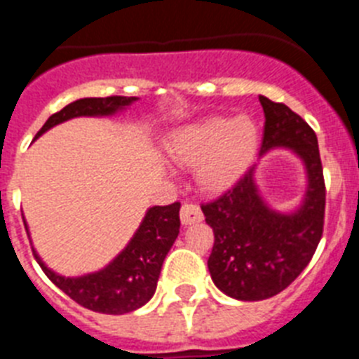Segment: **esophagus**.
Segmentation results:
<instances>
[{"mask_svg": "<svg viewBox=\"0 0 359 359\" xmlns=\"http://www.w3.org/2000/svg\"><path fill=\"white\" fill-rule=\"evenodd\" d=\"M180 217H182L183 224H194V223H199V221H203V212L196 203L187 201L183 203Z\"/></svg>", "mask_w": 359, "mask_h": 359, "instance_id": "34e87169", "label": "esophagus"}]
</instances>
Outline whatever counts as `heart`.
<instances>
[{"label":"heart","instance_id":"obj_1","mask_svg":"<svg viewBox=\"0 0 359 359\" xmlns=\"http://www.w3.org/2000/svg\"><path fill=\"white\" fill-rule=\"evenodd\" d=\"M259 147V131L248 116H210L183 126L170 136L167 151L174 161L196 165L203 189L219 192L236 183Z\"/></svg>","mask_w":359,"mask_h":359}]
</instances>
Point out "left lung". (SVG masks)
<instances>
[{
	"instance_id": "obj_1",
	"label": "left lung",
	"mask_w": 359,
	"mask_h": 359,
	"mask_svg": "<svg viewBox=\"0 0 359 359\" xmlns=\"http://www.w3.org/2000/svg\"><path fill=\"white\" fill-rule=\"evenodd\" d=\"M259 100L266 116L259 152L293 149L306 165L307 190L297 212L278 214L259 196L252 167L230 190L201 205L215 237L208 257L212 280L224 294L244 302L275 297L302 273L322 239L325 217V182L315 131L286 104L266 97Z\"/></svg>"
}]
</instances>
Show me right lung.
Listing matches in <instances>:
<instances>
[{"label": "right lung", "instance_id": "right-lung-1", "mask_svg": "<svg viewBox=\"0 0 359 359\" xmlns=\"http://www.w3.org/2000/svg\"><path fill=\"white\" fill-rule=\"evenodd\" d=\"M135 100L138 98L120 97V95L75 100L62 107L61 111L53 113L39 129L36 138L57 123L66 122L69 118L113 115ZM180 207L182 205L176 201L167 207L149 208L131 243L115 261L97 273L79 278L61 277L46 268L36 252L34 255L46 277L79 306L95 311V313H104V315L131 313L147 304L156 291L161 264L180 233Z\"/></svg>", "mask_w": 359, "mask_h": 359}]
</instances>
